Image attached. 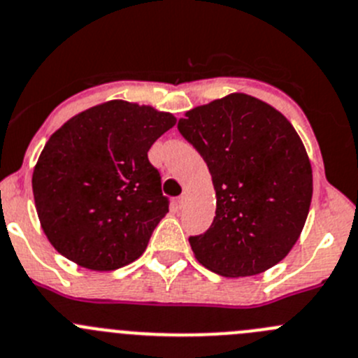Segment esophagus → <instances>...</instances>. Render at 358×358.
<instances>
[{"label":"esophagus","instance_id":"34e87169","mask_svg":"<svg viewBox=\"0 0 358 358\" xmlns=\"http://www.w3.org/2000/svg\"><path fill=\"white\" fill-rule=\"evenodd\" d=\"M185 201H187V194L183 192L182 196L178 197V206H183V204H185Z\"/></svg>","mask_w":358,"mask_h":358}]
</instances>
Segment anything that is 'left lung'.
<instances>
[{"label": "left lung", "mask_w": 358, "mask_h": 358, "mask_svg": "<svg viewBox=\"0 0 358 358\" xmlns=\"http://www.w3.org/2000/svg\"><path fill=\"white\" fill-rule=\"evenodd\" d=\"M178 131L204 159L217 194L210 229L189 238L196 259L229 278L259 275L285 259L313 196L310 159L292 124L236 92L187 112Z\"/></svg>", "instance_id": "obj_1"}]
</instances>
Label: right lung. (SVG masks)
<instances>
[{
	"label": "right lung",
	"mask_w": 358,
	"mask_h": 358,
	"mask_svg": "<svg viewBox=\"0 0 358 358\" xmlns=\"http://www.w3.org/2000/svg\"><path fill=\"white\" fill-rule=\"evenodd\" d=\"M175 122L152 106L108 101L52 134L34 166L33 194L43 232L61 255L113 271L145 252L169 211L148 150Z\"/></svg>",
	"instance_id": "right-lung-1"
}]
</instances>
